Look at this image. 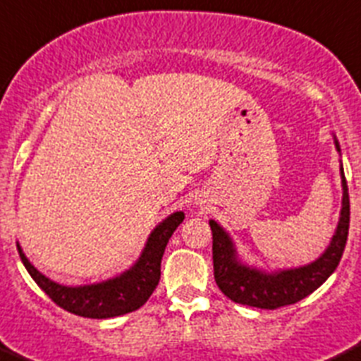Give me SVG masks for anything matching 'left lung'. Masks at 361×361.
Returning a JSON list of instances; mask_svg holds the SVG:
<instances>
[{"label":"left lung","instance_id":"obj_1","mask_svg":"<svg viewBox=\"0 0 361 361\" xmlns=\"http://www.w3.org/2000/svg\"><path fill=\"white\" fill-rule=\"evenodd\" d=\"M335 147L340 153V144L336 137ZM340 178H342V210H340L335 235L321 257L302 267L267 272L245 265L238 258L237 247H235L230 233L221 224L210 221L212 235H214V247H212L214 276L222 294L238 305L276 310L281 306L294 305L312 294L313 290H317L338 267V262L345 249V242H348L349 192L342 164H340Z\"/></svg>","mask_w":361,"mask_h":361}]
</instances>
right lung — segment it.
Returning a JSON list of instances; mask_svg holds the SVG:
<instances>
[{
    "label": "right lung",
    "instance_id": "1",
    "mask_svg": "<svg viewBox=\"0 0 361 361\" xmlns=\"http://www.w3.org/2000/svg\"><path fill=\"white\" fill-rule=\"evenodd\" d=\"M183 212H174L151 231L146 245L140 252L139 260L135 262L123 274L110 278L106 281L92 283V285H80V287H67L53 279L46 278L40 271H37L21 245L18 244L19 257L25 264L26 271L33 278V281L55 301L60 308L87 319H110L119 317L124 313L139 310L149 299L153 290L160 281V264L164 257L165 245L169 242L171 235L183 222Z\"/></svg>",
    "mask_w": 361,
    "mask_h": 361
}]
</instances>
